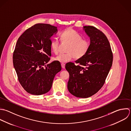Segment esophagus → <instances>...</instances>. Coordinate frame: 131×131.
<instances>
[{"instance_id":"1","label":"esophagus","mask_w":131,"mask_h":131,"mask_svg":"<svg viewBox=\"0 0 131 131\" xmlns=\"http://www.w3.org/2000/svg\"><path fill=\"white\" fill-rule=\"evenodd\" d=\"M61 66H62V68H65V64H64V63H62V64H61Z\"/></svg>"}]
</instances>
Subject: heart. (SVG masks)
<instances>
[{"mask_svg": "<svg viewBox=\"0 0 131 131\" xmlns=\"http://www.w3.org/2000/svg\"><path fill=\"white\" fill-rule=\"evenodd\" d=\"M63 41L69 43L67 53H61L54 58V60L62 63H67L74 58L80 59L84 57L90 47L89 41L82 39V36L72 28H69L63 31L61 35ZM60 42L57 39H52L50 43L52 51L56 54L59 52Z\"/></svg>", "mask_w": 131, "mask_h": 131, "instance_id": "heart-1", "label": "heart"}]
</instances>
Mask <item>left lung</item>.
Segmentation results:
<instances>
[{"label": "left lung", "mask_w": 131, "mask_h": 131, "mask_svg": "<svg viewBox=\"0 0 131 131\" xmlns=\"http://www.w3.org/2000/svg\"><path fill=\"white\" fill-rule=\"evenodd\" d=\"M83 29L90 38V47L86 54L69 62L65 68L69 73L67 88L73 95L88 98L97 93L104 85L113 62V53L106 35L92 26Z\"/></svg>", "instance_id": "8db88e82"}]
</instances>
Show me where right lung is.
<instances>
[{
	"mask_svg": "<svg viewBox=\"0 0 131 131\" xmlns=\"http://www.w3.org/2000/svg\"><path fill=\"white\" fill-rule=\"evenodd\" d=\"M58 31L50 24L38 23L18 38L13 61L18 81L28 93L39 95L48 92L56 74L62 69L60 62L47 63L51 56V37Z\"/></svg>",
	"mask_w": 131,
	"mask_h": 131,
	"instance_id": "1",
	"label": "right lung"
}]
</instances>
